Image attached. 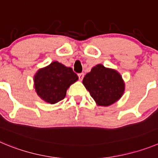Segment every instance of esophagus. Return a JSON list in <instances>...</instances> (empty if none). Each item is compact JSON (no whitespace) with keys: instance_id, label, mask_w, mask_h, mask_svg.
I'll return each mask as SVG.
<instances>
[{"instance_id":"obj_1","label":"esophagus","mask_w":158,"mask_h":158,"mask_svg":"<svg viewBox=\"0 0 158 158\" xmlns=\"http://www.w3.org/2000/svg\"><path fill=\"white\" fill-rule=\"evenodd\" d=\"M78 77H79V79H80V81H82V79H83V77H84V73H78Z\"/></svg>"}]
</instances>
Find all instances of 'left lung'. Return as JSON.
I'll use <instances>...</instances> for the list:
<instances>
[{"label": "left lung", "mask_w": 158, "mask_h": 158, "mask_svg": "<svg viewBox=\"0 0 158 158\" xmlns=\"http://www.w3.org/2000/svg\"><path fill=\"white\" fill-rule=\"evenodd\" d=\"M82 83L96 105L107 107L115 104L123 95L125 82L119 73L98 64L85 76Z\"/></svg>", "instance_id": "1"}]
</instances>
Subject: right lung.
Returning <instances> with one entry per match:
<instances>
[{
  "instance_id": "obj_1",
  "label": "right lung",
  "mask_w": 158,
  "mask_h": 158,
  "mask_svg": "<svg viewBox=\"0 0 158 158\" xmlns=\"http://www.w3.org/2000/svg\"><path fill=\"white\" fill-rule=\"evenodd\" d=\"M78 80L72 68L54 61L35 74L34 89L43 101L54 104L63 100L67 89Z\"/></svg>"
}]
</instances>
